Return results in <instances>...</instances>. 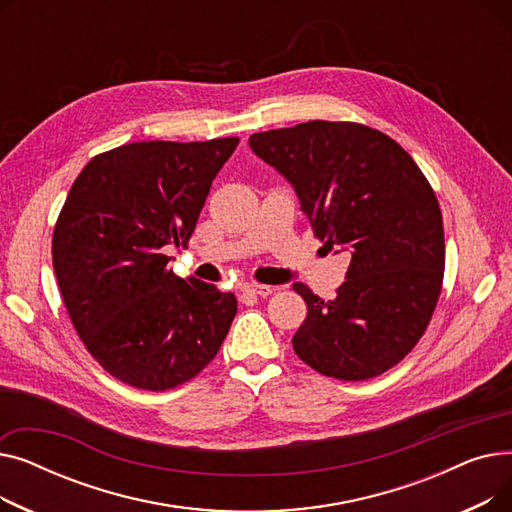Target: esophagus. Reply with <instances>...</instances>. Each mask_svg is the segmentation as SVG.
<instances>
[{
	"mask_svg": "<svg viewBox=\"0 0 512 512\" xmlns=\"http://www.w3.org/2000/svg\"><path fill=\"white\" fill-rule=\"evenodd\" d=\"M242 292L255 294V297H270V294L276 290V286H267V284H242Z\"/></svg>",
	"mask_w": 512,
	"mask_h": 512,
	"instance_id": "esophagus-1",
	"label": "esophagus"
}]
</instances>
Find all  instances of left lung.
Wrapping results in <instances>:
<instances>
[{
  "mask_svg": "<svg viewBox=\"0 0 512 512\" xmlns=\"http://www.w3.org/2000/svg\"><path fill=\"white\" fill-rule=\"evenodd\" d=\"M249 145L290 182L324 247L351 255L332 301L292 284L307 303L294 353L346 382L388 371L423 336L440 297L444 228L432 186L388 134L355 122L257 132Z\"/></svg>",
  "mask_w": 512,
  "mask_h": 512,
  "instance_id": "8db88e82",
  "label": "left lung"
}]
</instances>
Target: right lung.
<instances>
[{"instance_id":"add662e5","label":"right lung","mask_w":512,"mask_h":512,"mask_svg":"<svg viewBox=\"0 0 512 512\" xmlns=\"http://www.w3.org/2000/svg\"><path fill=\"white\" fill-rule=\"evenodd\" d=\"M236 137L149 141L93 157L53 230V270L93 359L143 390L176 388L209 365L236 315V297L168 270L184 247Z\"/></svg>"}]
</instances>
